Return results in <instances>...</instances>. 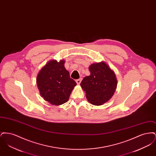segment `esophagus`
<instances>
[{
  "label": "esophagus",
  "instance_id": "1",
  "mask_svg": "<svg viewBox=\"0 0 156 156\" xmlns=\"http://www.w3.org/2000/svg\"><path fill=\"white\" fill-rule=\"evenodd\" d=\"M81 81L82 78H80V79H78V80H76V82L77 83V84H80V83H81Z\"/></svg>",
  "mask_w": 156,
  "mask_h": 156
}]
</instances>
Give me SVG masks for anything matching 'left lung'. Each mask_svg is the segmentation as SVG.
Masks as SVG:
<instances>
[{"instance_id": "left-lung-1", "label": "left lung", "mask_w": 156, "mask_h": 156, "mask_svg": "<svg viewBox=\"0 0 156 156\" xmlns=\"http://www.w3.org/2000/svg\"><path fill=\"white\" fill-rule=\"evenodd\" d=\"M89 69L90 75L83 78L81 86L90 104L102 105L114 94L117 87L116 76L104 62L92 64Z\"/></svg>"}]
</instances>
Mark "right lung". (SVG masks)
Returning <instances> with one entry per match:
<instances>
[{"label": "right lung", "mask_w": 156, "mask_h": 156, "mask_svg": "<svg viewBox=\"0 0 156 156\" xmlns=\"http://www.w3.org/2000/svg\"><path fill=\"white\" fill-rule=\"evenodd\" d=\"M37 83L41 96L54 105L67 102L76 85L64 67V60H51L46 64L38 74Z\"/></svg>", "instance_id": "right-lung-1"}]
</instances>
